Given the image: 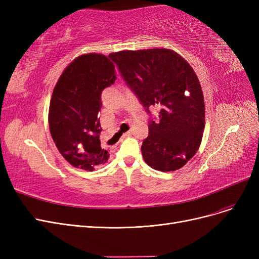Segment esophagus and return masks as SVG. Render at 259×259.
Wrapping results in <instances>:
<instances>
[{
	"label": "esophagus",
	"mask_w": 259,
	"mask_h": 259,
	"mask_svg": "<svg viewBox=\"0 0 259 259\" xmlns=\"http://www.w3.org/2000/svg\"><path fill=\"white\" fill-rule=\"evenodd\" d=\"M132 134V131H128L127 133H125V134L123 135V137L122 138H125V137H127V136H130Z\"/></svg>",
	"instance_id": "esophagus-1"
}]
</instances>
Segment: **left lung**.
<instances>
[{
    "label": "left lung",
    "instance_id": "8db88e82",
    "mask_svg": "<svg viewBox=\"0 0 259 259\" xmlns=\"http://www.w3.org/2000/svg\"><path fill=\"white\" fill-rule=\"evenodd\" d=\"M109 57L147 110L160 108L159 121H150L143 142L145 162L161 171L182 168L197 153L205 124L204 97L192 67L169 49L121 51Z\"/></svg>",
    "mask_w": 259,
    "mask_h": 259
}]
</instances>
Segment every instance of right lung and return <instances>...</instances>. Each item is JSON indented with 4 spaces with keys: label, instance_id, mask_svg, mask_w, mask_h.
Listing matches in <instances>:
<instances>
[{
    "label": "right lung",
    "instance_id": "add662e5",
    "mask_svg": "<svg viewBox=\"0 0 259 259\" xmlns=\"http://www.w3.org/2000/svg\"><path fill=\"white\" fill-rule=\"evenodd\" d=\"M115 66L103 54H83L61 73L50 103L51 135L61 155L76 168L94 170L109 152L101 147L98 112L101 92L114 83Z\"/></svg>",
    "mask_w": 259,
    "mask_h": 259
}]
</instances>
